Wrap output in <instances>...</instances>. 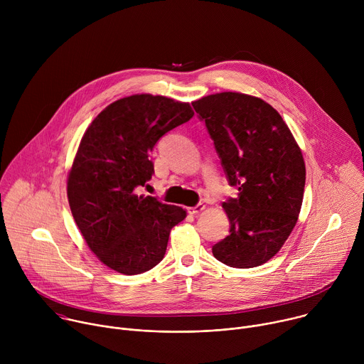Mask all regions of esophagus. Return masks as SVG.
Listing matches in <instances>:
<instances>
[{
	"mask_svg": "<svg viewBox=\"0 0 364 364\" xmlns=\"http://www.w3.org/2000/svg\"><path fill=\"white\" fill-rule=\"evenodd\" d=\"M203 209H204V204H196L194 207H187V212H188L190 215H197V213H200Z\"/></svg>",
	"mask_w": 364,
	"mask_h": 364,
	"instance_id": "1",
	"label": "esophagus"
}]
</instances>
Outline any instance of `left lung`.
Here are the masks:
<instances>
[{
  "instance_id": "1",
  "label": "left lung",
  "mask_w": 364,
  "mask_h": 364,
  "mask_svg": "<svg viewBox=\"0 0 364 364\" xmlns=\"http://www.w3.org/2000/svg\"><path fill=\"white\" fill-rule=\"evenodd\" d=\"M191 105L213 139L229 186L239 191L223 203L230 230L212 252L232 268L262 265L282 247L301 210V149L281 115L262 99L223 92Z\"/></svg>"
}]
</instances>
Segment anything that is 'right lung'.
<instances>
[{
    "label": "right lung",
    "instance_id": "1",
    "mask_svg": "<svg viewBox=\"0 0 364 364\" xmlns=\"http://www.w3.org/2000/svg\"><path fill=\"white\" fill-rule=\"evenodd\" d=\"M193 115L188 103L132 95L103 109L80 141L68 180L70 210L92 252L119 274L159 265L170 230L186 218L181 207L139 188L154 174L155 144Z\"/></svg>",
    "mask_w": 364,
    "mask_h": 364
}]
</instances>
